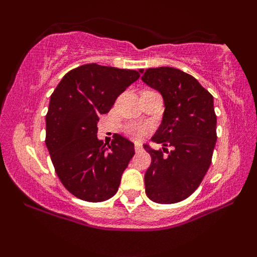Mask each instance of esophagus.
Masks as SVG:
<instances>
[{"label":"esophagus","instance_id":"1","mask_svg":"<svg viewBox=\"0 0 257 257\" xmlns=\"http://www.w3.org/2000/svg\"><path fill=\"white\" fill-rule=\"evenodd\" d=\"M134 149H135V152H140L141 150H143V145H141L140 143H135Z\"/></svg>","mask_w":257,"mask_h":257}]
</instances>
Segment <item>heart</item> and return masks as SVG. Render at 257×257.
<instances>
[{"label":"heart","instance_id":"1","mask_svg":"<svg viewBox=\"0 0 257 257\" xmlns=\"http://www.w3.org/2000/svg\"><path fill=\"white\" fill-rule=\"evenodd\" d=\"M129 133H131L132 135H134L135 138H140L143 137L144 133H145V129H144L143 126H134V128L129 129Z\"/></svg>","mask_w":257,"mask_h":257}]
</instances>
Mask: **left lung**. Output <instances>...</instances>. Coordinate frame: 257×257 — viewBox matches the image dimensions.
Instances as JSON below:
<instances>
[{
  "instance_id": "8db88e82",
  "label": "left lung",
  "mask_w": 257,
  "mask_h": 257,
  "mask_svg": "<svg viewBox=\"0 0 257 257\" xmlns=\"http://www.w3.org/2000/svg\"><path fill=\"white\" fill-rule=\"evenodd\" d=\"M139 72L164 101L162 123L151 138L163 145V151L144 145L151 155L145 191L152 202L173 204L190 197L210 167L216 144L214 98L193 76L179 69L163 66ZM167 146L172 147L170 152Z\"/></svg>"
}]
</instances>
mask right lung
Segmentation results:
<instances>
[{"label": "right lung", "instance_id": "obj_1", "mask_svg": "<svg viewBox=\"0 0 257 257\" xmlns=\"http://www.w3.org/2000/svg\"><path fill=\"white\" fill-rule=\"evenodd\" d=\"M138 78L134 70L85 64L67 72L51 95L46 145L61 184L79 199L104 202L118 191L134 144L116 134L106 146L96 137L98 120Z\"/></svg>", "mask_w": 257, "mask_h": 257}]
</instances>
